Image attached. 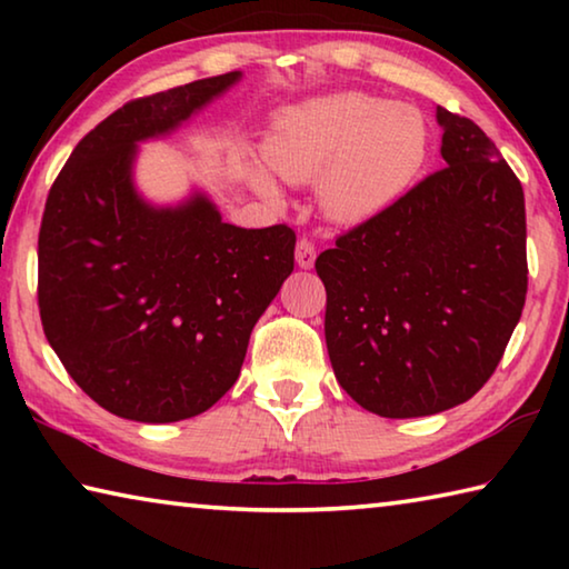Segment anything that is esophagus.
Returning <instances> with one entry per match:
<instances>
[{
    "label": "esophagus",
    "mask_w": 569,
    "mask_h": 569,
    "mask_svg": "<svg viewBox=\"0 0 569 569\" xmlns=\"http://www.w3.org/2000/svg\"><path fill=\"white\" fill-rule=\"evenodd\" d=\"M316 261V246L308 238H301L296 246V263L301 268H311Z\"/></svg>",
    "instance_id": "34e87169"
}]
</instances>
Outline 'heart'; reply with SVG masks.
<instances>
[{
    "instance_id": "obj_1",
    "label": "heart",
    "mask_w": 569,
    "mask_h": 569,
    "mask_svg": "<svg viewBox=\"0 0 569 569\" xmlns=\"http://www.w3.org/2000/svg\"><path fill=\"white\" fill-rule=\"evenodd\" d=\"M419 108L366 92H336L288 108L273 122L268 162L291 182L321 180L326 216L346 226L387 213L431 156Z\"/></svg>"
}]
</instances>
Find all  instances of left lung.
<instances>
[{
    "instance_id": "left-lung-1",
    "label": "left lung",
    "mask_w": 569,
    "mask_h": 569,
    "mask_svg": "<svg viewBox=\"0 0 569 569\" xmlns=\"http://www.w3.org/2000/svg\"><path fill=\"white\" fill-rule=\"evenodd\" d=\"M437 120L447 168L316 258L336 379L389 419L475 397L527 296L522 182L479 124L445 108Z\"/></svg>"
}]
</instances>
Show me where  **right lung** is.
<instances>
[{"label": "right lung", "instance_id": "add662e5", "mask_svg": "<svg viewBox=\"0 0 569 569\" xmlns=\"http://www.w3.org/2000/svg\"><path fill=\"white\" fill-rule=\"evenodd\" d=\"M240 72L130 100L77 142L47 196L37 303L67 373L114 417L168 423L233 387L256 321L293 271L286 223L238 228L196 196L152 208L134 142L170 132Z\"/></svg>", "mask_w": 569, "mask_h": 569}]
</instances>
